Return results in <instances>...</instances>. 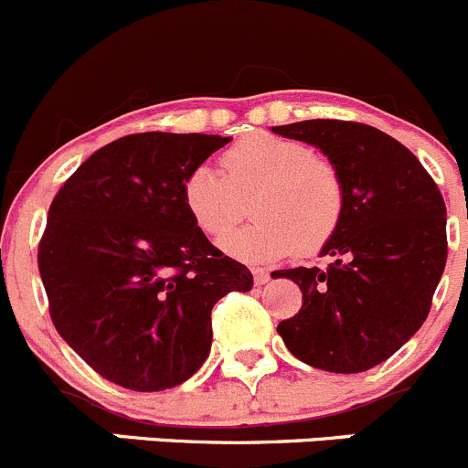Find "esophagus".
Wrapping results in <instances>:
<instances>
[{"label": "esophagus", "mask_w": 468, "mask_h": 468, "mask_svg": "<svg viewBox=\"0 0 468 468\" xmlns=\"http://www.w3.org/2000/svg\"><path fill=\"white\" fill-rule=\"evenodd\" d=\"M251 274H253V281H256V285H265L267 281H270V271L262 270V267H253Z\"/></svg>", "instance_id": "34e87169"}]
</instances>
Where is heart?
Returning a JSON list of instances; mask_svg holds the SVG:
<instances>
[{"mask_svg":"<svg viewBox=\"0 0 468 468\" xmlns=\"http://www.w3.org/2000/svg\"><path fill=\"white\" fill-rule=\"evenodd\" d=\"M224 176L197 166L183 180V206L210 238L229 233L251 198L247 229L226 235L221 251L244 262H271L299 247L313 253L338 230L345 212L340 171L297 139L256 133L221 155Z\"/></svg>","mask_w":468,"mask_h":468,"instance_id":"b5f03b06","label":"heart"}]
</instances>
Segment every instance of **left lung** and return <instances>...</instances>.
Listing matches in <instances>:
<instances>
[{
    "label": "left lung",
    "mask_w": 468,
    "mask_h": 468,
    "mask_svg": "<svg viewBox=\"0 0 468 468\" xmlns=\"http://www.w3.org/2000/svg\"><path fill=\"white\" fill-rule=\"evenodd\" d=\"M271 133L320 148L345 185L343 219L320 251L329 265L271 271L303 299L276 331L313 368L364 373L428 317L448 256L446 203L414 153L382 130L315 119Z\"/></svg>",
    "instance_id": "1"
}]
</instances>
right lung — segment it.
<instances>
[{
  "mask_svg": "<svg viewBox=\"0 0 468 468\" xmlns=\"http://www.w3.org/2000/svg\"><path fill=\"white\" fill-rule=\"evenodd\" d=\"M230 137L142 133L95 151L63 183L38 244L49 315L98 375L165 391L210 355L212 306L253 276L183 206V180Z\"/></svg>",
  "mask_w": 468,
  "mask_h": 468,
  "instance_id": "add662e5",
  "label": "right lung"
}]
</instances>
